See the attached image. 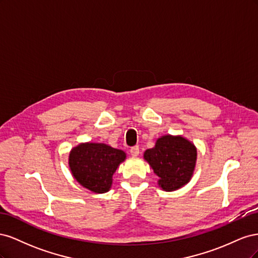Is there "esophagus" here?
<instances>
[{
  "label": "esophagus",
  "mask_w": 258,
  "mask_h": 258,
  "mask_svg": "<svg viewBox=\"0 0 258 258\" xmlns=\"http://www.w3.org/2000/svg\"><path fill=\"white\" fill-rule=\"evenodd\" d=\"M139 154H140V148H139V146L136 145V146L130 148V155H131V156H134V157H137V156H139Z\"/></svg>",
  "instance_id": "34e87169"
}]
</instances>
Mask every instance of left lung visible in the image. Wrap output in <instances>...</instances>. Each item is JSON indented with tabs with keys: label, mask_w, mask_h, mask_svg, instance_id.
<instances>
[{
	"label": "left lung",
	"mask_w": 258,
	"mask_h": 258,
	"mask_svg": "<svg viewBox=\"0 0 258 258\" xmlns=\"http://www.w3.org/2000/svg\"><path fill=\"white\" fill-rule=\"evenodd\" d=\"M144 158L159 177L161 188L172 191L189 182L196 165L197 150L182 137L165 136L157 140L155 147L146 150Z\"/></svg>",
	"instance_id": "8db88e82"
}]
</instances>
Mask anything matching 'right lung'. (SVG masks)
<instances>
[{"mask_svg": "<svg viewBox=\"0 0 258 258\" xmlns=\"http://www.w3.org/2000/svg\"><path fill=\"white\" fill-rule=\"evenodd\" d=\"M126 158L124 152L102 143H86L70 153L69 165L75 179L93 192L110 189L112 176Z\"/></svg>", "mask_w": 258, "mask_h": 258, "instance_id": "obj_1", "label": "right lung"}]
</instances>
